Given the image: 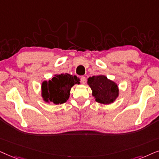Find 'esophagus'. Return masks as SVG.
I'll return each mask as SVG.
<instances>
[{"mask_svg":"<svg viewBox=\"0 0 159 159\" xmlns=\"http://www.w3.org/2000/svg\"><path fill=\"white\" fill-rule=\"evenodd\" d=\"M86 77H84V76H81V83L82 84H85L86 83Z\"/></svg>","mask_w":159,"mask_h":159,"instance_id":"1","label":"esophagus"}]
</instances>
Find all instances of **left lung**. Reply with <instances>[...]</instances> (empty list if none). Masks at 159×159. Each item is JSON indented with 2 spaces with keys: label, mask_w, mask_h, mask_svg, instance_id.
Segmentation results:
<instances>
[{
  "label": "left lung",
  "mask_w": 159,
  "mask_h": 159,
  "mask_svg": "<svg viewBox=\"0 0 159 159\" xmlns=\"http://www.w3.org/2000/svg\"><path fill=\"white\" fill-rule=\"evenodd\" d=\"M87 83L92 90L95 100L101 104L113 103L118 96L117 84L103 75H94L88 78Z\"/></svg>",
  "instance_id": "left-lung-1"
}]
</instances>
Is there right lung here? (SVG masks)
<instances>
[{"mask_svg": "<svg viewBox=\"0 0 159 159\" xmlns=\"http://www.w3.org/2000/svg\"><path fill=\"white\" fill-rule=\"evenodd\" d=\"M76 84H80L79 78L76 75L67 73L54 75L52 79L42 83V97L46 102L62 104L69 99L71 88Z\"/></svg>", "mask_w": 159, "mask_h": 159, "instance_id": "right-lung-1", "label": "right lung"}]
</instances>
